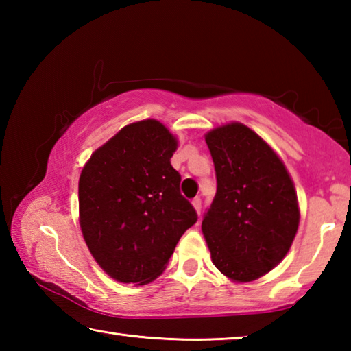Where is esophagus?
Masks as SVG:
<instances>
[{
    "label": "esophagus",
    "mask_w": 351,
    "mask_h": 351,
    "mask_svg": "<svg viewBox=\"0 0 351 351\" xmlns=\"http://www.w3.org/2000/svg\"><path fill=\"white\" fill-rule=\"evenodd\" d=\"M192 204H193V207H195V210H197V213H198V215H201V198H199V197H197V198H193V199H192Z\"/></svg>",
    "instance_id": "esophagus-1"
}]
</instances>
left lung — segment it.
I'll return each instance as SVG.
<instances>
[{
    "mask_svg": "<svg viewBox=\"0 0 351 351\" xmlns=\"http://www.w3.org/2000/svg\"><path fill=\"white\" fill-rule=\"evenodd\" d=\"M217 193L204 213V239L217 269L252 282L280 263L299 228L293 180L277 153L240 122L206 134Z\"/></svg>",
    "mask_w": 351,
    "mask_h": 351,
    "instance_id": "left-lung-1",
    "label": "left lung"
}]
</instances>
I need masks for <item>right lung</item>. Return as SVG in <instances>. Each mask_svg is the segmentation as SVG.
Instances as JSON below:
<instances>
[{
  "label": "right lung",
  "instance_id": "1",
  "mask_svg": "<svg viewBox=\"0 0 351 351\" xmlns=\"http://www.w3.org/2000/svg\"><path fill=\"white\" fill-rule=\"evenodd\" d=\"M178 141L154 119L123 127L91 154L79 180L83 239L106 274L145 285L197 223L170 158Z\"/></svg>",
  "mask_w": 351,
  "mask_h": 351
}]
</instances>
